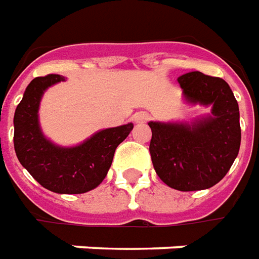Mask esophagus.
I'll use <instances>...</instances> for the list:
<instances>
[{
    "mask_svg": "<svg viewBox=\"0 0 259 259\" xmlns=\"http://www.w3.org/2000/svg\"><path fill=\"white\" fill-rule=\"evenodd\" d=\"M149 120V114L146 111H138L134 114V121L135 122H146Z\"/></svg>",
    "mask_w": 259,
    "mask_h": 259,
    "instance_id": "obj_1",
    "label": "esophagus"
}]
</instances>
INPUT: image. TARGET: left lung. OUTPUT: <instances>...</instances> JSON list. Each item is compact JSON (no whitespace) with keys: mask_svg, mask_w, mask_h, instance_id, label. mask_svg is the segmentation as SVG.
I'll use <instances>...</instances> for the list:
<instances>
[{"mask_svg":"<svg viewBox=\"0 0 259 259\" xmlns=\"http://www.w3.org/2000/svg\"><path fill=\"white\" fill-rule=\"evenodd\" d=\"M178 82L189 102L212 105V117L193 125L149 122L153 167L172 189H208L225 177L237 157L239 105L229 84L220 77L192 71L181 75Z\"/></svg>","mask_w":259,"mask_h":259,"instance_id":"obj_1","label":"left lung"}]
</instances>
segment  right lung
Masks as SVG:
<instances>
[{
    "mask_svg": "<svg viewBox=\"0 0 259 259\" xmlns=\"http://www.w3.org/2000/svg\"><path fill=\"white\" fill-rule=\"evenodd\" d=\"M63 80L59 74H48L34 78L27 85L13 117V145L20 164L45 189L55 193H85L105 179L116 148L134 125L130 122L103 130L75 148L55 146L41 134L37 113L44 91Z\"/></svg>",
    "mask_w": 259,
    "mask_h": 259,
    "instance_id": "obj_1",
    "label": "right lung"
}]
</instances>
